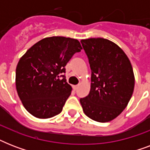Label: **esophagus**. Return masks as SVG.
<instances>
[{
	"label": "esophagus",
	"mask_w": 150,
	"mask_h": 150,
	"mask_svg": "<svg viewBox=\"0 0 150 150\" xmlns=\"http://www.w3.org/2000/svg\"><path fill=\"white\" fill-rule=\"evenodd\" d=\"M72 87H73V89H74V90H76V89L79 88V85H75V86H73Z\"/></svg>",
	"instance_id": "esophagus-1"
}]
</instances>
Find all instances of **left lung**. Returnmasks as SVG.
Listing matches in <instances>:
<instances>
[{
	"label": "left lung",
	"mask_w": 150,
	"mask_h": 150,
	"mask_svg": "<svg viewBox=\"0 0 150 150\" xmlns=\"http://www.w3.org/2000/svg\"><path fill=\"white\" fill-rule=\"evenodd\" d=\"M91 68V89L80 99L85 114L99 122L118 116L132 96L135 77L129 59L111 41L103 38L81 40Z\"/></svg>",
	"instance_id": "left-lung-1"
}]
</instances>
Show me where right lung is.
I'll return each instance as SVG.
<instances>
[{"label":"right lung","instance_id":"obj_1","mask_svg":"<svg viewBox=\"0 0 150 150\" xmlns=\"http://www.w3.org/2000/svg\"><path fill=\"white\" fill-rule=\"evenodd\" d=\"M82 47L75 39L52 36L34 44L20 58L15 72L18 95L27 111L50 118L62 111L71 86L65 66Z\"/></svg>","mask_w":150,"mask_h":150}]
</instances>
